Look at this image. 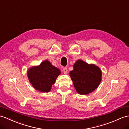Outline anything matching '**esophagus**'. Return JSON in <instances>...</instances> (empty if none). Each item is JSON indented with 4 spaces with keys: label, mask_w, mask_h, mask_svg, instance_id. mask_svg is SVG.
<instances>
[{
    "label": "esophagus",
    "mask_w": 129,
    "mask_h": 129,
    "mask_svg": "<svg viewBox=\"0 0 129 129\" xmlns=\"http://www.w3.org/2000/svg\"><path fill=\"white\" fill-rule=\"evenodd\" d=\"M62 71H63V73L64 74H66L67 73V72H68V70H67V68H63V70H62Z\"/></svg>",
    "instance_id": "esophagus-1"
}]
</instances>
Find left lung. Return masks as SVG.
<instances>
[{"instance_id": "obj_1", "label": "left lung", "mask_w": 129, "mask_h": 129, "mask_svg": "<svg viewBox=\"0 0 129 129\" xmlns=\"http://www.w3.org/2000/svg\"><path fill=\"white\" fill-rule=\"evenodd\" d=\"M102 71L95 64L78 59L70 72L74 88L80 95H87L97 89L102 80Z\"/></svg>"}]
</instances>
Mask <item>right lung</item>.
Returning <instances> with one entry per match:
<instances>
[{
  "instance_id": "add662e5",
  "label": "right lung",
  "mask_w": 129,
  "mask_h": 129,
  "mask_svg": "<svg viewBox=\"0 0 129 129\" xmlns=\"http://www.w3.org/2000/svg\"><path fill=\"white\" fill-rule=\"evenodd\" d=\"M61 71L48 60L43 61L38 66L31 67L27 71L30 83L36 90L42 92H49L51 90Z\"/></svg>"
}]
</instances>
